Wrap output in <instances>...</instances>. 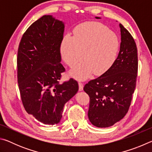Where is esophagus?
Here are the masks:
<instances>
[{"mask_svg": "<svg viewBox=\"0 0 152 152\" xmlns=\"http://www.w3.org/2000/svg\"><path fill=\"white\" fill-rule=\"evenodd\" d=\"M78 86H79V91H83V84L81 83V82H79Z\"/></svg>", "mask_w": 152, "mask_h": 152, "instance_id": "1", "label": "esophagus"}]
</instances>
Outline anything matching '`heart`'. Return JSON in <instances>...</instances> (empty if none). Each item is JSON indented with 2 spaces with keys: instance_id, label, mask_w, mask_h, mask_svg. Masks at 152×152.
Here are the masks:
<instances>
[{
  "instance_id": "heart-1",
  "label": "heart",
  "mask_w": 152,
  "mask_h": 152,
  "mask_svg": "<svg viewBox=\"0 0 152 152\" xmlns=\"http://www.w3.org/2000/svg\"><path fill=\"white\" fill-rule=\"evenodd\" d=\"M120 48L118 35L98 22L83 23L74 29V35L67 34L61 43L64 61L74 66L83 58L84 61L72 71L74 78L83 80L94 72L104 74L115 63Z\"/></svg>"
}]
</instances>
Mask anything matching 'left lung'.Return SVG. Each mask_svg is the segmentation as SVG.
Segmentation results:
<instances>
[{
    "instance_id": "8db88e82",
    "label": "left lung",
    "mask_w": 152,
    "mask_h": 152,
    "mask_svg": "<svg viewBox=\"0 0 152 152\" xmlns=\"http://www.w3.org/2000/svg\"><path fill=\"white\" fill-rule=\"evenodd\" d=\"M120 51L115 63L84 87L90 96L88 117L95 127H110L125 116L136 86L137 49L130 33L119 24Z\"/></svg>"
}]
</instances>
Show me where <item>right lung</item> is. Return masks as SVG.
Segmentation results:
<instances>
[{"label": "right lung", "mask_w": 152, "mask_h": 152, "mask_svg": "<svg viewBox=\"0 0 152 152\" xmlns=\"http://www.w3.org/2000/svg\"><path fill=\"white\" fill-rule=\"evenodd\" d=\"M64 23L43 15L28 28L17 53V79L22 102L27 113L45 125L60 123L64 107L78 91L70 78L59 84L65 68L60 45Z\"/></svg>", "instance_id": "add662e5"}]
</instances>
